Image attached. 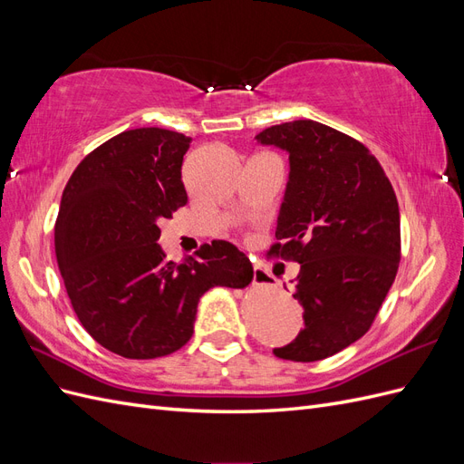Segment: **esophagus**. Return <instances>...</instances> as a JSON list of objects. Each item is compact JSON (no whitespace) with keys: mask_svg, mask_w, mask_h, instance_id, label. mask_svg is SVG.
<instances>
[{"mask_svg":"<svg viewBox=\"0 0 464 464\" xmlns=\"http://www.w3.org/2000/svg\"><path fill=\"white\" fill-rule=\"evenodd\" d=\"M271 280H273V275L266 271V269H263L261 265H254V285L256 286H266V285H271Z\"/></svg>","mask_w":464,"mask_h":464,"instance_id":"esophagus-1","label":"esophagus"}]
</instances>
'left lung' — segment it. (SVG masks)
I'll return each mask as SVG.
<instances>
[{"label":"left lung","mask_w":464,"mask_h":464,"mask_svg":"<svg viewBox=\"0 0 464 464\" xmlns=\"http://www.w3.org/2000/svg\"><path fill=\"white\" fill-rule=\"evenodd\" d=\"M257 143L288 152L290 174L269 256L300 263L304 329L275 356L329 358L368 333L397 276V195L373 154L314 120L263 130Z\"/></svg>","instance_id":"1"}]
</instances>
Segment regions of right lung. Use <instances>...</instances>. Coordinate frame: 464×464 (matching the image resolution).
<instances>
[{
	"label": "right lung",
	"mask_w": 464,
	"mask_h": 464,
	"mask_svg": "<svg viewBox=\"0 0 464 464\" xmlns=\"http://www.w3.org/2000/svg\"><path fill=\"white\" fill-rule=\"evenodd\" d=\"M191 137L139 128L81 160L62 195L55 257L73 310L92 339L131 360L172 354L193 334L203 294L244 288L254 266L215 240L181 263L157 244L159 222L188 203L181 162Z\"/></svg>",
	"instance_id": "right-lung-1"
}]
</instances>
